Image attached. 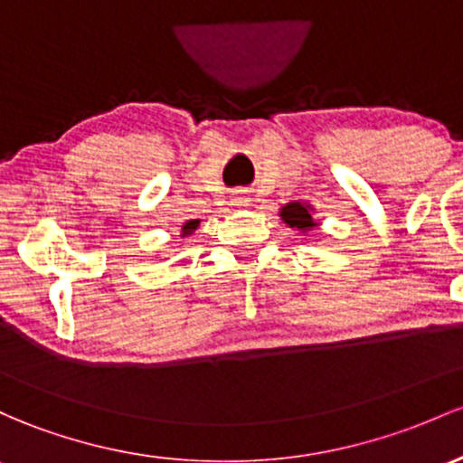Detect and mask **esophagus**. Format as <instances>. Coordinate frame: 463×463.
I'll return each mask as SVG.
<instances>
[{
  "instance_id": "esophagus-1",
  "label": "esophagus",
  "mask_w": 463,
  "mask_h": 463,
  "mask_svg": "<svg viewBox=\"0 0 463 463\" xmlns=\"http://www.w3.org/2000/svg\"><path fill=\"white\" fill-rule=\"evenodd\" d=\"M232 203L233 205H250V196L245 192H236L232 196Z\"/></svg>"
}]
</instances>
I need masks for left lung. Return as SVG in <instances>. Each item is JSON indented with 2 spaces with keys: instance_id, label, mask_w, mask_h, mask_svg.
I'll use <instances>...</instances> for the list:
<instances>
[{
  "instance_id": "1",
  "label": "left lung",
  "mask_w": 463,
  "mask_h": 463,
  "mask_svg": "<svg viewBox=\"0 0 463 463\" xmlns=\"http://www.w3.org/2000/svg\"><path fill=\"white\" fill-rule=\"evenodd\" d=\"M280 216L287 225L298 227V230H302V232L311 230V227L317 225V222L313 221L309 205H302V203H296V201L287 203V205L280 210Z\"/></svg>"
}]
</instances>
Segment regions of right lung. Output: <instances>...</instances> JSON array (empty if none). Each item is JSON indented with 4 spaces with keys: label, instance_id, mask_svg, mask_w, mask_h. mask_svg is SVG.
<instances>
[{
    "label": "right lung",
    "instance_id": "right-lung-1",
    "mask_svg": "<svg viewBox=\"0 0 463 463\" xmlns=\"http://www.w3.org/2000/svg\"><path fill=\"white\" fill-rule=\"evenodd\" d=\"M198 222L201 221H187L185 225H183V236H190V233L198 227Z\"/></svg>",
    "mask_w": 463,
    "mask_h": 463
}]
</instances>
